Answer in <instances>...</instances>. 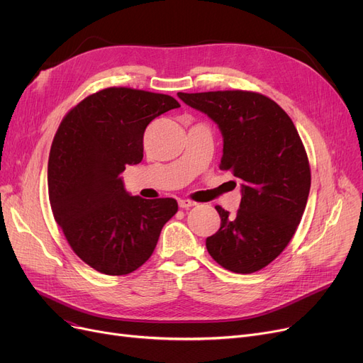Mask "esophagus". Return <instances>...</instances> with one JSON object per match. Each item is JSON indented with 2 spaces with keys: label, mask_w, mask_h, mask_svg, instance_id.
Returning a JSON list of instances; mask_svg holds the SVG:
<instances>
[{
  "label": "esophagus",
  "mask_w": 363,
  "mask_h": 363,
  "mask_svg": "<svg viewBox=\"0 0 363 363\" xmlns=\"http://www.w3.org/2000/svg\"><path fill=\"white\" fill-rule=\"evenodd\" d=\"M178 204H179V207H181V208H189V207L196 206V203H194V201H191V200H185V199L178 200Z\"/></svg>",
  "instance_id": "esophagus-1"
}]
</instances>
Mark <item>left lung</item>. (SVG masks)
<instances>
[{
	"label": "left lung",
	"mask_w": 363,
	"mask_h": 363,
	"mask_svg": "<svg viewBox=\"0 0 363 363\" xmlns=\"http://www.w3.org/2000/svg\"><path fill=\"white\" fill-rule=\"evenodd\" d=\"M178 97L218 125L220 169L241 181L237 213L216 206L220 228L206 238L207 252L228 271L256 272L287 247L308 203L311 167L298 132L287 113L257 92H178Z\"/></svg>",
	"instance_id": "obj_1"
}]
</instances>
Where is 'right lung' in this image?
<instances>
[{
    "mask_svg": "<svg viewBox=\"0 0 363 363\" xmlns=\"http://www.w3.org/2000/svg\"><path fill=\"white\" fill-rule=\"evenodd\" d=\"M179 103L164 94L106 88L62 121L48 159V196L72 250L95 271L126 275L156 249L174 199L130 196L121 177L143 160L147 125Z\"/></svg>",
    "mask_w": 363,
    "mask_h": 363,
    "instance_id": "1",
    "label": "right lung"
}]
</instances>
